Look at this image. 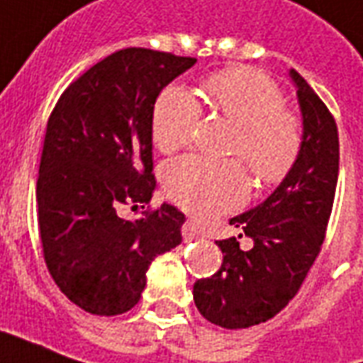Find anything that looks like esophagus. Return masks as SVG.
<instances>
[{
	"label": "esophagus",
	"mask_w": 363,
	"mask_h": 363,
	"mask_svg": "<svg viewBox=\"0 0 363 363\" xmlns=\"http://www.w3.org/2000/svg\"><path fill=\"white\" fill-rule=\"evenodd\" d=\"M182 233H184V240L186 242H191L195 238H201V228L197 227L195 223H191V220H187L186 225H184Z\"/></svg>",
	"instance_id": "34e87169"
}]
</instances>
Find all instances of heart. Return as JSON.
Returning a JSON list of instances; mask_svg holds the SVG:
<instances>
[{
	"mask_svg": "<svg viewBox=\"0 0 363 363\" xmlns=\"http://www.w3.org/2000/svg\"><path fill=\"white\" fill-rule=\"evenodd\" d=\"M211 109L230 121L236 135L230 152L240 154L262 184H279L291 174L303 148V125L284 107L281 89L262 72L228 68L205 79ZM201 107L182 87L164 89L154 105L152 140L172 154L191 143ZM169 199L199 217L235 209L248 195V177L240 162H215L201 156L174 160L164 169Z\"/></svg>",
	"mask_w": 363,
	"mask_h": 363,
	"instance_id": "heart-1",
	"label": "heart"
}]
</instances>
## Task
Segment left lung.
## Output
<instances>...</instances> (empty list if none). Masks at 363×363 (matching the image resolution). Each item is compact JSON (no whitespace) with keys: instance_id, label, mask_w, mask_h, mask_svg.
I'll return each instance as SVG.
<instances>
[{"instance_id":"1","label":"left lung","mask_w":363,"mask_h":363,"mask_svg":"<svg viewBox=\"0 0 363 363\" xmlns=\"http://www.w3.org/2000/svg\"><path fill=\"white\" fill-rule=\"evenodd\" d=\"M289 78L303 117L299 160L266 201L230 218V225L254 240L250 250H240L235 236L217 240L220 269L194 285L199 313L230 330L266 323L297 295L320 252L333 211L338 128L313 87L295 70Z\"/></svg>"}]
</instances>
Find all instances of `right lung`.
I'll return each instance as SVG.
<instances>
[{
    "label": "right lung",
    "mask_w": 363,
    "mask_h": 363,
    "mask_svg": "<svg viewBox=\"0 0 363 363\" xmlns=\"http://www.w3.org/2000/svg\"><path fill=\"white\" fill-rule=\"evenodd\" d=\"M195 58L125 48L68 86L46 125L37 182L46 268L79 309L113 317L135 307L156 256L182 242L186 215L174 205L145 218L121 205L152 199L156 97Z\"/></svg>",
    "instance_id": "obj_1"
}]
</instances>
